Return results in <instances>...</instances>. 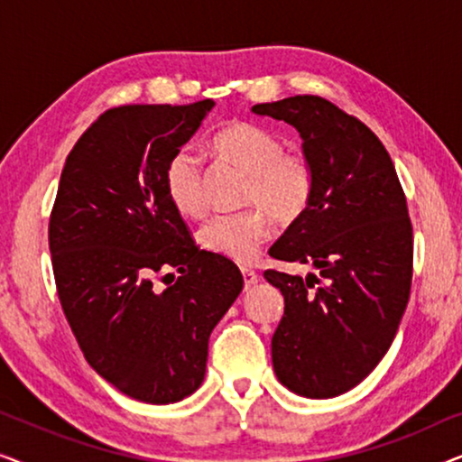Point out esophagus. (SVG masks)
I'll use <instances>...</instances> for the list:
<instances>
[{
    "instance_id": "1",
    "label": "esophagus",
    "mask_w": 462,
    "mask_h": 462,
    "mask_svg": "<svg viewBox=\"0 0 462 462\" xmlns=\"http://www.w3.org/2000/svg\"><path fill=\"white\" fill-rule=\"evenodd\" d=\"M242 273H244V282H245V288L254 286V283L258 282V275L254 269H248V267H242Z\"/></svg>"
}]
</instances>
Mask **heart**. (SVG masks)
Listing matches in <instances>:
<instances>
[{
  "label": "heart",
  "instance_id": "b5f03b06",
  "mask_svg": "<svg viewBox=\"0 0 462 462\" xmlns=\"http://www.w3.org/2000/svg\"><path fill=\"white\" fill-rule=\"evenodd\" d=\"M212 147L250 174L244 201L256 206L217 214L201 226L198 239L208 252L250 263L273 236L275 218L290 223L307 210L313 193L311 163L296 151H283L275 132L248 122L223 125L212 136ZM166 193L185 217L198 218L206 212L204 172L193 151L180 149L168 162Z\"/></svg>",
  "mask_w": 462,
  "mask_h": 462
}]
</instances>
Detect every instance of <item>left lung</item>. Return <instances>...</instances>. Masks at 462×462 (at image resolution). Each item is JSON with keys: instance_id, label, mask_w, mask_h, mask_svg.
<instances>
[{"instance_id": "left-lung-1", "label": "left lung", "mask_w": 462, "mask_h": 462, "mask_svg": "<svg viewBox=\"0 0 462 462\" xmlns=\"http://www.w3.org/2000/svg\"><path fill=\"white\" fill-rule=\"evenodd\" d=\"M296 128L313 170L307 210L269 254L307 277L264 271L286 309L271 340L277 381L309 400L357 387L393 343L412 282V225L393 162L374 132L321 97L254 105Z\"/></svg>"}]
</instances>
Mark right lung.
Returning <instances> with one entry per match:
<instances>
[{
	"mask_svg": "<svg viewBox=\"0 0 462 462\" xmlns=\"http://www.w3.org/2000/svg\"><path fill=\"white\" fill-rule=\"evenodd\" d=\"M212 106L103 113L69 153L50 217L56 288L84 357L144 403L199 389L210 334L244 288L236 263L195 245L166 193L168 162ZM166 270L175 283L162 291L154 275Z\"/></svg>",
	"mask_w": 462,
	"mask_h": 462,
	"instance_id": "add662e5",
	"label": "right lung"
}]
</instances>
